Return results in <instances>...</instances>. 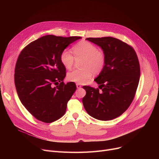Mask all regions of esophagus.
<instances>
[{
	"label": "esophagus",
	"instance_id": "obj_1",
	"mask_svg": "<svg viewBox=\"0 0 159 159\" xmlns=\"http://www.w3.org/2000/svg\"><path fill=\"white\" fill-rule=\"evenodd\" d=\"M76 86H77V88H80L82 87L81 85L79 84H76Z\"/></svg>",
	"mask_w": 159,
	"mask_h": 159
}]
</instances>
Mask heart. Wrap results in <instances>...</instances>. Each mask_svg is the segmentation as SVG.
Here are the masks:
<instances>
[{"label":"heart","mask_w":159,"mask_h":159,"mask_svg":"<svg viewBox=\"0 0 159 159\" xmlns=\"http://www.w3.org/2000/svg\"><path fill=\"white\" fill-rule=\"evenodd\" d=\"M73 51L75 58H82L80 64L82 69L70 72L67 76L70 81L79 84H85L92 77V73L98 74L103 70L106 56L94 44L88 41H80L73 47ZM75 57L70 51L64 49L61 54L60 60L65 68L70 70L74 65Z\"/></svg>","instance_id":"b5f03b06"}]
</instances>
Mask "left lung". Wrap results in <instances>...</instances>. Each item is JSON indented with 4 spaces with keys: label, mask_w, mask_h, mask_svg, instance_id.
Instances as JSON below:
<instances>
[{
    "label": "left lung",
    "mask_w": 159,
    "mask_h": 159,
    "mask_svg": "<svg viewBox=\"0 0 159 159\" xmlns=\"http://www.w3.org/2000/svg\"><path fill=\"white\" fill-rule=\"evenodd\" d=\"M102 49L106 56L103 70L95 79L98 88L83 86L86 94L82 103L87 113L100 120L121 115L134 98L140 79V65L133 48L111 37L87 38Z\"/></svg>",
    "instance_id": "1"
}]
</instances>
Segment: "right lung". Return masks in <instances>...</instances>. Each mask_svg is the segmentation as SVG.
<instances>
[{"mask_svg": "<svg viewBox=\"0 0 159 159\" xmlns=\"http://www.w3.org/2000/svg\"><path fill=\"white\" fill-rule=\"evenodd\" d=\"M81 38L48 35L33 41L20 52L15 69L16 92L23 106L37 120L51 123L65 114L77 87L73 82L64 83L66 68L60 56Z\"/></svg>", "mask_w": 159, "mask_h": 159, "instance_id": "1", "label": "right lung"}]
</instances>
